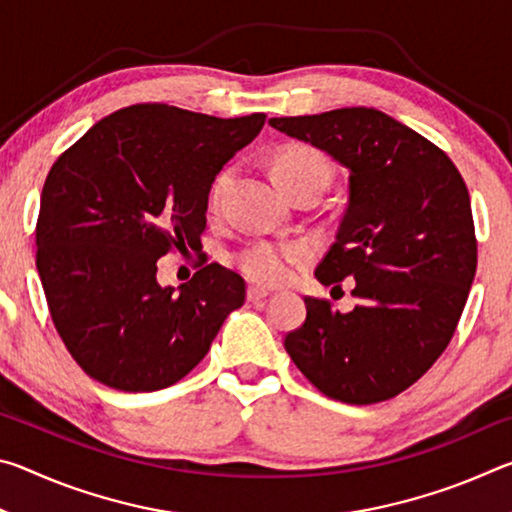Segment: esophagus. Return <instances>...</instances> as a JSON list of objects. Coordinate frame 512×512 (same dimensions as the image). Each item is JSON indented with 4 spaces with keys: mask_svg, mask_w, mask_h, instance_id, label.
Listing matches in <instances>:
<instances>
[{
    "mask_svg": "<svg viewBox=\"0 0 512 512\" xmlns=\"http://www.w3.org/2000/svg\"><path fill=\"white\" fill-rule=\"evenodd\" d=\"M266 296H268V291L262 289V287H248V291H246L248 302H259V300H264Z\"/></svg>",
    "mask_w": 512,
    "mask_h": 512,
    "instance_id": "esophagus-1",
    "label": "esophagus"
}]
</instances>
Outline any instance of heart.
Segmentation results:
<instances>
[{"instance_id":"obj_1","label":"heart","mask_w":512,"mask_h":512,"mask_svg":"<svg viewBox=\"0 0 512 512\" xmlns=\"http://www.w3.org/2000/svg\"><path fill=\"white\" fill-rule=\"evenodd\" d=\"M273 173L287 192L307 183L327 185L332 169L323 153L309 144H291L280 151L273 162ZM230 183V171H223L214 180L210 203L219 205L225 187ZM311 259V250L302 244H284V241H255L237 255L241 273L259 284H282L293 277L300 266Z\"/></svg>"}]
</instances>
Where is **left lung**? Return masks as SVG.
Instances as JSON below:
<instances>
[{
	"label": "left lung",
	"mask_w": 512,
	"mask_h": 512,
	"mask_svg": "<svg viewBox=\"0 0 512 512\" xmlns=\"http://www.w3.org/2000/svg\"><path fill=\"white\" fill-rule=\"evenodd\" d=\"M350 169L348 207L316 268L329 287L352 277L348 314L307 296L284 348L320 393L345 404L400 395L452 341L476 273L470 194L449 155L375 108L273 117Z\"/></svg>",
	"instance_id": "left-lung-1"
}]
</instances>
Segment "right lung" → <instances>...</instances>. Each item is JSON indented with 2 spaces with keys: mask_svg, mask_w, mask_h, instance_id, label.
<instances>
[{
  "mask_svg": "<svg viewBox=\"0 0 512 512\" xmlns=\"http://www.w3.org/2000/svg\"><path fill=\"white\" fill-rule=\"evenodd\" d=\"M264 121L137 103L58 155L42 187L36 264L56 332L85 375L126 393L167 388L244 305V280L216 262L178 291L155 273L162 255L201 248L216 173Z\"/></svg>",
  "mask_w": 512,
  "mask_h": 512,
  "instance_id": "1",
  "label": "right lung"
}]
</instances>
